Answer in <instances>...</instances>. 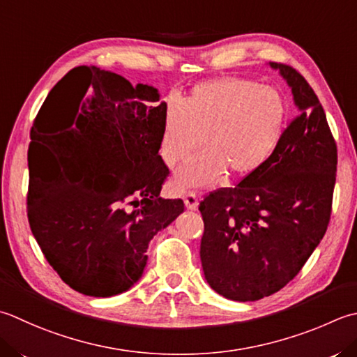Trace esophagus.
I'll use <instances>...</instances> for the list:
<instances>
[{
  "instance_id": "34e87169",
  "label": "esophagus",
  "mask_w": 357,
  "mask_h": 357,
  "mask_svg": "<svg viewBox=\"0 0 357 357\" xmlns=\"http://www.w3.org/2000/svg\"><path fill=\"white\" fill-rule=\"evenodd\" d=\"M184 204H185V207L188 208V211H197L198 206H199L198 197L193 192H188L185 197H184Z\"/></svg>"
}]
</instances>
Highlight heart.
<instances>
[{
  "mask_svg": "<svg viewBox=\"0 0 357 357\" xmlns=\"http://www.w3.org/2000/svg\"><path fill=\"white\" fill-rule=\"evenodd\" d=\"M288 108L277 89L252 80L221 77L202 82L183 105L165 111L160 153L176 167L206 139L207 151L193 158L176 174L173 187L212 185L222 174L248 176L261 169L283 136Z\"/></svg>",
  "mask_w": 357,
  "mask_h": 357,
  "instance_id": "obj_1",
  "label": "heart"
}]
</instances>
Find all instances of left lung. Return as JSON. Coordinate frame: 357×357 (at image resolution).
Instances as JSON below:
<instances>
[{
    "mask_svg": "<svg viewBox=\"0 0 357 357\" xmlns=\"http://www.w3.org/2000/svg\"><path fill=\"white\" fill-rule=\"evenodd\" d=\"M291 88L297 116L261 169L199 204L201 263L220 296L254 302L294 278L326 232L337 149L316 93L291 66L269 63Z\"/></svg>",
    "mask_w": 357,
    "mask_h": 357,
    "instance_id": "obj_1",
    "label": "left lung"
}]
</instances>
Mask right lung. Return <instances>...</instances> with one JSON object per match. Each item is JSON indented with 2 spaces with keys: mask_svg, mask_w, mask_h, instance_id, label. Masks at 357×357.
<instances>
[{
  "mask_svg": "<svg viewBox=\"0 0 357 357\" xmlns=\"http://www.w3.org/2000/svg\"><path fill=\"white\" fill-rule=\"evenodd\" d=\"M96 66L69 71L31 130L27 218L66 284L91 297L128 291L144 274L153 236L184 212L159 198L169 174L159 155L167 105Z\"/></svg>",
  "mask_w": 357,
  "mask_h": 357,
  "instance_id": "obj_1",
  "label": "right lung"
}]
</instances>
